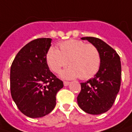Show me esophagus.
Listing matches in <instances>:
<instances>
[{
	"label": "esophagus",
	"instance_id": "34e87169",
	"mask_svg": "<svg viewBox=\"0 0 132 132\" xmlns=\"http://www.w3.org/2000/svg\"><path fill=\"white\" fill-rule=\"evenodd\" d=\"M63 84H64V86H68L69 84H70V81H64V82H63Z\"/></svg>",
	"mask_w": 132,
	"mask_h": 132
}]
</instances>
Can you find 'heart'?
<instances>
[{
	"label": "heart",
	"mask_w": 132,
	"mask_h": 132,
	"mask_svg": "<svg viewBox=\"0 0 132 132\" xmlns=\"http://www.w3.org/2000/svg\"><path fill=\"white\" fill-rule=\"evenodd\" d=\"M46 62L55 73L67 66L61 76L66 79L79 77L86 80L94 77L101 66V55L96 46L77 39L59 44V50L51 47L46 53Z\"/></svg>",
	"instance_id": "1"
}]
</instances>
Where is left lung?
<instances>
[{"mask_svg":"<svg viewBox=\"0 0 132 132\" xmlns=\"http://www.w3.org/2000/svg\"><path fill=\"white\" fill-rule=\"evenodd\" d=\"M94 45L101 55V66L94 78L81 83L77 96L79 106L86 113L100 115L109 110L115 101L121 84V62L119 55L101 39L82 37Z\"/></svg>","mask_w":132,"mask_h":132,"instance_id":"obj_1","label":"left lung"}]
</instances>
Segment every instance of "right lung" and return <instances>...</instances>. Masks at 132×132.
Instances as JSON below:
<instances>
[{
    "label": "right lung",
    "instance_id": "1",
    "mask_svg": "<svg viewBox=\"0 0 132 132\" xmlns=\"http://www.w3.org/2000/svg\"><path fill=\"white\" fill-rule=\"evenodd\" d=\"M51 38L30 41L18 52L10 68V92L18 109L31 118L42 117L54 109L62 81L50 71L46 53Z\"/></svg>",
    "mask_w": 132,
    "mask_h": 132
}]
</instances>
